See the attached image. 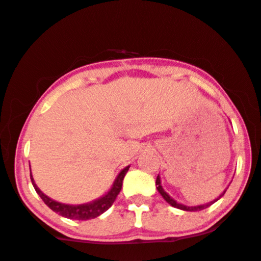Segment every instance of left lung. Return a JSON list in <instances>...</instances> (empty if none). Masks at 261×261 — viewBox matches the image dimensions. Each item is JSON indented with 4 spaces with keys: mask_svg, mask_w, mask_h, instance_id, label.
Here are the masks:
<instances>
[{
    "mask_svg": "<svg viewBox=\"0 0 261 261\" xmlns=\"http://www.w3.org/2000/svg\"><path fill=\"white\" fill-rule=\"evenodd\" d=\"M155 185H157V190H158V193H160L161 195L163 196V199L166 200V201L168 202L170 206H173V207H175V208L182 210V211H190V212L201 211V210H205V208L210 207V206H211L212 203H215V202L217 201V200H220L221 197H222V196L224 195V193H226V190H227V189H226V190H224L223 193L221 194V195L217 197V199H215L214 201H210V202L202 203V205H196V206H188V205H184V203H180V202H178V201H176V200L173 199L172 196H169V194H168V193H166V191H164L163 187H162V182H161V176H160V174H158L157 179H155Z\"/></svg>",
    "mask_w": 261,
    "mask_h": 261,
    "instance_id": "obj_1",
    "label": "left lung"
}]
</instances>
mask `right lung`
<instances>
[{"mask_svg":"<svg viewBox=\"0 0 261 261\" xmlns=\"http://www.w3.org/2000/svg\"><path fill=\"white\" fill-rule=\"evenodd\" d=\"M29 168H31V164H29ZM130 166L125 167L124 169L119 173L118 176L114 180L112 188L109 189L108 193L104 194L101 197H98V199L93 200L91 202L87 203H81V205H70V203H62L59 201H55L51 197L46 196L40 189L38 188V185L35 184L34 178H33L32 172H31V180L33 187H34L35 191L38 193V195L41 197V200L49 206L50 208L53 210L56 214L61 215L62 217L70 218V220H80V221H86V220H92V218H95L100 216L103 212H106L110 206L113 205V202L115 201L116 196L120 193L121 187H122V180H124V176L127 173Z\"/></svg>","mask_w":261,"mask_h":261,"instance_id":"add662e5","label":"right lung"}]
</instances>
